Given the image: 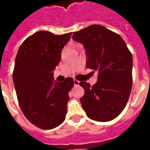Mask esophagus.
Masks as SVG:
<instances>
[{"label":"esophagus","mask_w":150,"mask_h":150,"mask_svg":"<svg viewBox=\"0 0 150 150\" xmlns=\"http://www.w3.org/2000/svg\"><path fill=\"white\" fill-rule=\"evenodd\" d=\"M73 83H74V86H78L79 83V82L78 80H76V79H74Z\"/></svg>","instance_id":"1"}]
</instances>
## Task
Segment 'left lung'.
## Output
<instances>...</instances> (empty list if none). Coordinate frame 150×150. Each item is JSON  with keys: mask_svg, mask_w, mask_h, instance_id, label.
<instances>
[{"mask_svg": "<svg viewBox=\"0 0 150 150\" xmlns=\"http://www.w3.org/2000/svg\"><path fill=\"white\" fill-rule=\"evenodd\" d=\"M73 40L83 45L88 68L98 72L97 82L85 81L81 105L90 119L106 122L119 116L131 93L132 57L119 34L100 25L74 32Z\"/></svg>", "mask_w": 150, "mask_h": 150, "instance_id": "obj_1", "label": "left lung"}]
</instances>
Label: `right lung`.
<instances>
[{"label": "right lung", "instance_id": "add662e5", "mask_svg": "<svg viewBox=\"0 0 150 150\" xmlns=\"http://www.w3.org/2000/svg\"><path fill=\"white\" fill-rule=\"evenodd\" d=\"M71 36L39 31L25 40L16 56L13 79L18 103L25 116L40 129H54L65 120L73 79L58 82L53 75Z\"/></svg>", "mask_w": 150, "mask_h": 150}]
</instances>
